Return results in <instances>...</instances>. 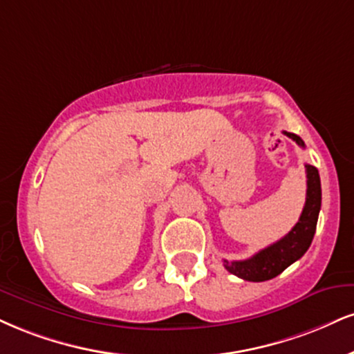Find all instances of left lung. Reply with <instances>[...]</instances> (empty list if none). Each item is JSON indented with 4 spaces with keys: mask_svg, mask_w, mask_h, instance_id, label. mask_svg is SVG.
Masks as SVG:
<instances>
[{
    "mask_svg": "<svg viewBox=\"0 0 354 354\" xmlns=\"http://www.w3.org/2000/svg\"><path fill=\"white\" fill-rule=\"evenodd\" d=\"M288 138L300 147L305 148L304 140L299 135L283 131ZM306 168V201L301 211L299 223L293 225V229L287 236L277 241L266 249L259 250L245 261H224V267L231 274L237 275L239 279L249 280V282H263L270 280L299 261L310 244H312L315 231H317V221L322 207V185L318 169L312 165H305Z\"/></svg>",
    "mask_w": 354,
    "mask_h": 354,
    "instance_id": "left-lung-1",
    "label": "left lung"
}]
</instances>
